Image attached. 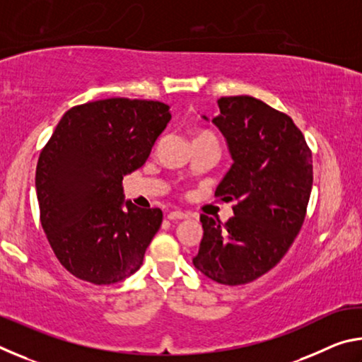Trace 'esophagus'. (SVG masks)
I'll return each instance as SVG.
<instances>
[{"mask_svg":"<svg viewBox=\"0 0 362 362\" xmlns=\"http://www.w3.org/2000/svg\"><path fill=\"white\" fill-rule=\"evenodd\" d=\"M168 218H169V220L188 218V214H187V212H182V211H174V212H169V214H168Z\"/></svg>","mask_w":362,"mask_h":362,"instance_id":"esophagus-1","label":"esophagus"}]
</instances>
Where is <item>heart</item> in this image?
I'll list each match as a JSON object with an SVG mask.
<instances>
[{
    "mask_svg": "<svg viewBox=\"0 0 362 362\" xmlns=\"http://www.w3.org/2000/svg\"><path fill=\"white\" fill-rule=\"evenodd\" d=\"M193 139H198V137H207V136H212V134L209 131L206 129H194L193 132Z\"/></svg>",
    "mask_w": 362,
    "mask_h": 362,
    "instance_id": "1",
    "label": "heart"
}]
</instances>
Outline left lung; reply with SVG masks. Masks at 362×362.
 <instances>
[{
  "instance_id": "1",
  "label": "left lung",
  "mask_w": 362,
  "mask_h": 362,
  "mask_svg": "<svg viewBox=\"0 0 362 362\" xmlns=\"http://www.w3.org/2000/svg\"><path fill=\"white\" fill-rule=\"evenodd\" d=\"M214 118L233 158L216 189L236 201L222 223L201 216L203 240L193 265L225 286L252 283L276 267L305 222L313 161L291 116L250 95L220 97ZM206 118V116H204Z\"/></svg>"
}]
</instances>
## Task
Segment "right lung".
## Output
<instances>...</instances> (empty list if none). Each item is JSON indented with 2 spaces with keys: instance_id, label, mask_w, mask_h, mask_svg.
I'll return each instance as SVG.
<instances>
[{
  "instance_id": "obj_1",
  "label": "right lung",
  "mask_w": 362,
  "mask_h": 362,
  "mask_svg": "<svg viewBox=\"0 0 362 362\" xmlns=\"http://www.w3.org/2000/svg\"><path fill=\"white\" fill-rule=\"evenodd\" d=\"M156 100L88 102L66 112L36 164L40 220L62 267L88 283L136 273L163 222L161 209H122V179L142 168L170 119Z\"/></svg>"
}]
</instances>
